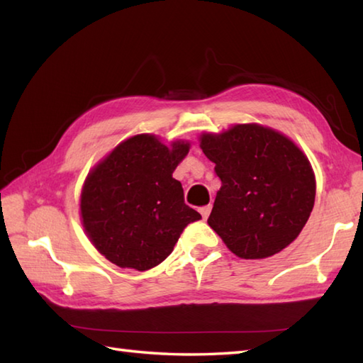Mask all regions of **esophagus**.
I'll use <instances>...</instances> for the list:
<instances>
[{
    "mask_svg": "<svg viewBox=\"0 0 363 363\" xmlns=\"http://www.w3.org/2000/svg\"><path fill=\"white\" fill-rule=\"evenodd\" d=\"M211 211H212V206L211 204H207V206H203L201 209H199V212H201V215H203V220H206L207 217H209V213H211Z\"/></svg>",
    "mask_w": 363,
    "mask_h": 363,
    "instance_id": "34e87169",
    "label": "esophagus"
}]
</instances>
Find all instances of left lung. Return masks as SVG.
I'll return each mask as SVG.
<instances>
[{
  "label": "left lung",
  "mask_w": 363,
  "mask_h": 363,
  "mask_svg": "<svg viewBox=\"0 0 363 363\" xmlns=\"http://www.w3.org/2000/svg\"><path fill=\"white\" fill-rule=\"evenodd\" d=\"M199 140L221 181L209 226L240 259H265L287 248L315 203L306 154L289 137L256 123Z\"/></svg>",
  "instance_id": "1"
}]
</instances>
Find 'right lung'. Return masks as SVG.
Returning <instances> with one entry per match:
<instances>
[{
  "mask_svg": "<svg viewBox=\"0 0 363 363\" xmlns=\"http://www.w3.org/2000/svg\"><path fill=\"white\" fill-rule=\"evenodd\" d=\"M190 143L169 146L156 135L121 142L89 173L81 218L95 248L112 264L145 272L164 262L187 225L201 218L184 203L173 177Z\"/></svg>",
  "mask_w": 363,
  "mask_h": 363,
  "instance_id": "1",
  "label": "right lung"
}]
</instances>
